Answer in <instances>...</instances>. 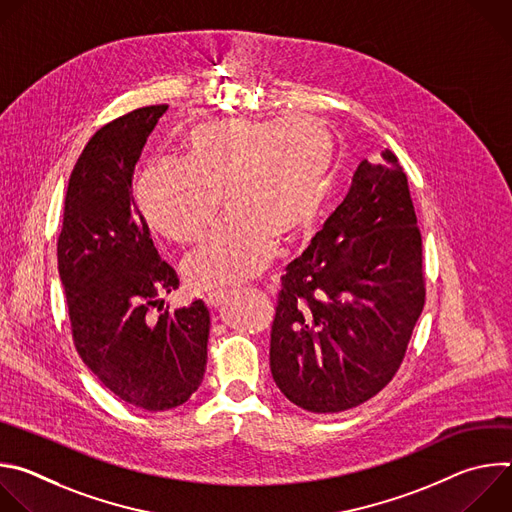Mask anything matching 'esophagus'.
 I'll return each mask as SVG.
<instances>
[{
  "mask_svg": "<svg viewBox=\"0 0 512 512\" xmlns=\"http://www.w3.org/2000/svg\"><path fill=\"white\" fill-rule=\"evenodd\" d=\"M229 294H231V291H225V289L210 291V294L204 298V302H206L208 308H218V306H221V304L229 298Z\"/></svg>",
  "mask_w": 512,
  "mask_h": 512,
  "instance_id": "obj_1",
  "label": "esophagus"
}]
</instances>
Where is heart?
Returning <instances> with one entry per match:
<instances>
[{"label": "heart", "instance_id": "obj_1", "mask_svg": "<svg viewBox=\"0 0 512 512\" xmlns=\"http://www.w3.org/2000/svg\"><path fill=\"white\" fill-rule=\"evenodd\" d=\"M182 162H152L135 198L148 223L180 245L210 229L221 196L229 218L188 261L198 287H227L261 271L279 243L304 237L322 212L332 137L310 117L210 119L180 139Z\"/></svg>", "mask_w": 512, "mask_h": 512}]
</instances>
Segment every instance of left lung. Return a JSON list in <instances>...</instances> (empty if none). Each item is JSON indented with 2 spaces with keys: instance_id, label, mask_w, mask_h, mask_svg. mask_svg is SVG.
Returning a JSON list of instances; mask_svg holds the SVG:
<instances>
[{
  "instance_id": "1",
  "label": "left lung",
  "mask_w": 512,
  "mask_h": 512,
  "mask_svg": "<svg viewBox=\"0 0 512 512\" xmlns=\"http://www.w3.org/2000/svg\"><path fill=\"white\" fill-rule=\"evenodd\" d=\"M381 158L360 162L342 204L281 275L271 373L312 413L346 411L383 391L425 306L407 174L391 150Z\"/></svg>"
}]
</instances>
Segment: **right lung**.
Listing matches in <instances>:
<instances>
[{
  "label": "right lung",
  "mask_w": 512,
  "mask_h": 512,
  "mask_svg": "<svg viewBox=\"0 0 512 512\" xmlns=\"http://www.w3.org/2000/svg\"><path fill=\"white\" fill-rule=\"evenodd\" d=\"M166 109H133L89 139L68 180L56 245L79 356L113 395L145 411L178 407L200 387L210 330L202 300L164 306L180 279L133 202L135 164Z\"/></svg>",
  "instance_id": "obj_1"
}]
</instances>
